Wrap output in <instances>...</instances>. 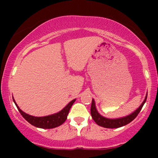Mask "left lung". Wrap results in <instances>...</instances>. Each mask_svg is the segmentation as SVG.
<instances>
[{"mask_svg": "<svg viewBox=\"0 0 158 158\" xmlns=\"http://www.w3.org/2000/svg\"><path fill=\"white\" fill-rule=\"evenodd\" d=\"M147 94H146V97H145L142 104H141L135 111L132 112L131 114H128V115L126 116V117H120V118L115 119L107 118V117H105L101 115V114L98 112L97 108H96L95 101H94V99H92L91 107H90V114H91L92 118H93V119L95 121V123H97L98 126L104 127V128H119V127L126 126V125L131 123L132 120H134V119L136 118V117L138 115L140 110L142 109L143 105L146 102V99H147Z\"/></svg>", "mask_w": 158, "mask_h": 158, "instance_id": "obj_1", "label": "left lung"}]
</instances>
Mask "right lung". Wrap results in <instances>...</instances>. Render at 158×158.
I'll use <instances>...</instances> for the list:
<instances>
[{"label":"right lung","mask_w":158,"mask_h":158,"mask_svg":"<svg viewBox=\"0 0 158 158\" xmlns=\"http://www.w3.org/2000/svg\"><path fill=\"white\" fill-rule=\"evenodd\" d=\"M12 99H13V101L15 102L16 107H17L18 110H19L20 113H21L23 118L26 119L27 122L30 123L32 126L37 127V128H44V129L53 128L63 124L67 119L69 110H70L71 106H73L74 102L76 101V99L70 101L62 110H61L60 111L57 112L56 114L48 116H44V117H35V116H32L25 113L22 110L20 109L19 107L18 106L17 103L15 102L14 98H12Z\"/></svg>","instance_id":"obj_1"}]
</instances>
